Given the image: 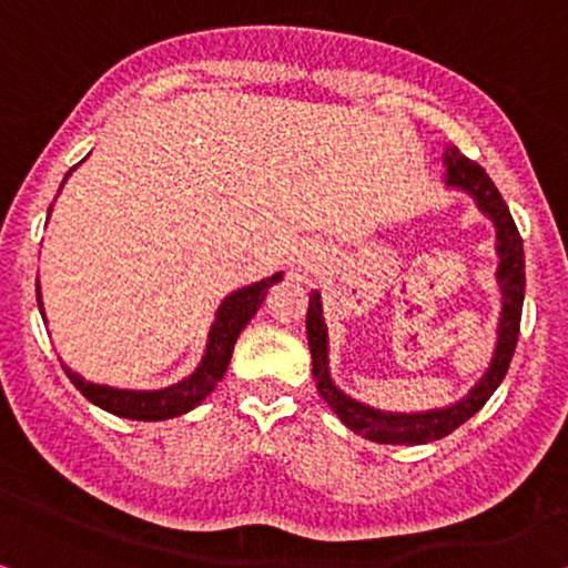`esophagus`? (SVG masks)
Wrapping results in <instances>:
<instances>
[{
    "label": "esophagus",
    "instance_id": "obj_1",
    "mask_svg": "<svg viewBox=\"0 0 568 568\" xmlns=\"http://www.w3.org/2000/svg\"><path fill=\"white\" fill-rule=\"evenodd\" d=\"M324 256H327V252H324L322 244H314V241L312 244H304L296 254H293L291 275L296 280H306L324 262Z\"/></svg>",
    "mask_w": 568,
    "mask_h": 568
}]
</instances>
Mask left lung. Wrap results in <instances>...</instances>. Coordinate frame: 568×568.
<instances>
[{
	"instance_id": "1",
	"label": "left lung",
	"mask_w": 568,
	"mask_h": 568,
	"mask_svg": "<svg viewBox=\"0 0 568 568\" xmlns=\"http://www.w3.org/2000/svg\"><path fill=\"white\" fill-rule=\"evenodd\" d=\"M444 169H447V176H444L447 179V186L463 189V192L473 194L480 213L488 215L496 225V280L498 288H501V320H498L494 358H490V366L480 376V382L463 399H457L449 407H442V410L384 413L347 397L343 389L335 387V382L329 376L327 324H324L322 316V296L320 291L308 293L306 335L308 347H312L316 389H320L324 403L337 413V418L353 434H361L363 438L376 444H410L413 447V444H428L436 442V438L449 436L452 430L463 426L465 420H470L488 403L490 395L498 389V384L504 382L506 372H509L514 347H517L521 304H525V248H521L517 223H514L504 196L498 194V189L488 173L478 163L470 161V158L459 153L455 145H447Z\"/></svg>"
}]
</instances>
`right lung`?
<instances>
[{"label": "right lung", "mask_w": 568, "mask_h": 568, "mask_svg": "<svg viewBox=\"0 0 568 568\" xmlns=\"http://www.w3.org/2000/svg\"><path fill=\"white\" fill-rule=\"evenodd\" d=\"M70 173H67V176H70ZM59 192H62V189H59ZM280 280H283V272H275L272 277H264L260 283L246 285V288H239L233 291L231 296H225V301L215 314L213 327H210L207 351L202 355L200 366H196L194 372L189 374L186 379H181L179 384H171V387H163V389H116V387H109V384L85 382L80 374H74L70 366H64L62 363L64 374L70 376V382L82 392V397H88L93 405L103 407L105 413L119 415V418L165 420V418H176V415H184L189 410H194V407L217 387V382L223 379L225 368H229L231 363L233 345H236L241 329L252 322V316L256 314V308L262 306L267 291L275 283H280ZM36 296H38L41 316L47 320V314H43V301H41V285L38 283H36Z\"/></svg>", "instance_id": "right-lung-1"}]
</instances>
